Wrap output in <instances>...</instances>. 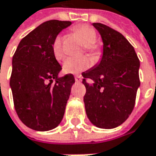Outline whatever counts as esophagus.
<instances>
[{
	"label": "esophagus",
	"mask_w": 156,
	"mask_h": 156,
	"mask_svg": "<svg viewBox=\"0 0 156 156\" xmlns=\"http://www.w3.org/2000/svg\"><path fill=\"white\" fill-rule=\"evenodd\" d=\"M74 79H75V82H77V83H81L82 82V76H80V75H77V76H75L74 77Z\"/></svg>",
	"instance_id": "34e87169"
}]
</instances>
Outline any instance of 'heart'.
I'll list each match as a JSON object with an SVG mask.
<instances>
[{"label": "heart", "mask_w": 156, "mask_h": 156, "mask_svg": "<svg viewBox=\"0 0 156 156\" xmlns=\"http://www.w3.org/2000/svg\"><path fill=\"white\" fill-rule=\"evenodd\" d=\"M74 32L85 46V50L93 58L98 57L100 55V50L95 45L98 37H97V32L94 28L89 25H82L75 28ZM62 42H63V37L61 36H57L55 38L52 45L54 56L57 61H61L65 57V54L62 48ZM90 66V62L87 57H80V58L69 57L64 62L63 69L64 72L66 73L76 74L86 70Z\"/></svg>", "instance_id": "heart-1"}]
</instances>
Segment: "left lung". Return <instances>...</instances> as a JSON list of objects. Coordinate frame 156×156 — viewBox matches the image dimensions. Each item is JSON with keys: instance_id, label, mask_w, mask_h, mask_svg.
Here are the masks:
<instances>
[{"instance_id": "obj_1", "label": "left lung", "mask_w": 156, "mask_h": 156, "mask_svg": "<svg viewBox=\"0 0 156 156\" xmlns=\"http://www.w3.org/2000/svg\"><path fill=\"white\" fill-rule=\"evenodd\" d=\"M92 25L101 37L103 53L99 64L83 73L86 88L83 101L90 121L110 129L125 122L134 108L140 86V62L121 33L101 23Z\"/></svg>"}]
</instances>
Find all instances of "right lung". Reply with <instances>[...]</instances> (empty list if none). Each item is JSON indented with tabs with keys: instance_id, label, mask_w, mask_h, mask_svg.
<instances>
[{
	"instance_id": "right-lung-1",
	"label": "right lung",
	"mask_w": 156,
	"mask_h": 156,
	"mask_svg": "<svg viewBox=\"0 0 156 156\" xmlns=\"http://www.w3.org/2000/svg\"><path fill=\"white\" fill-rule=\"evenodd\" d=\"M71 21L52 20L37 27L21 39L12 57L10 86L16 112L24 125L48 131L62 121L74 83L72 73L58 77L61 66L52 45Z\"/></svg>"
}]
</instances>
